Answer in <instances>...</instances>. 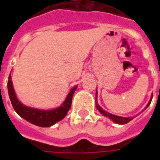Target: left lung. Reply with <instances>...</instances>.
<instances>
[{
  "label": "left lung",
  "instance_id": "1",
  "mask_svg": "<svg viewBox=\"0 0 160 160\" xmlns=\"http://www.w3.org/2000/svg\"><path fill=\"white\" fill-rule=\"evenodd\" d=\"M96 97H97V90H96ZM96 97H95V103H96V108L100 112V114H103L104 116L105 117H108L109 119H110L112 121H114L115 124H127V123H129V121H131L132 119H134V117H121V116H118V115H115V114H110L109 112L105 111L104 109L100 106V105H98L97 101H96ZM152 98H153V95H151V98H150V100L149 101L148 103V105H146L145 107V109H147L149 105H150V103H151V100H152Z\"/></svg>",
  "mask_w": 160,
  "mask_h": 160
}]
</instances>
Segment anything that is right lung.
<instances>
[{"label": "right lung", "mask_w": 160, "mask_h": 160, "mask_svg": "<svg viewBox=\"0 0 160 160\" xmlns=\"http://www.w3.org/2000/svg\"><path fill=\"white\" fill-rule=\"evenodd\" d=\"M7 88H8L9 97L11 100V105L13 106L15 111L21 118H23L26 121L30 122L36 126L51 127L54 125L55 123L64 119L65 115L67 114L68 111L70 110L71 107L73 95L77 88V85L73 87L70 90L65 100L60 107L52 109H39L36 108H31V107L23 105L21 101H19L15 93V90H14L11 74L9 75Z\"/></svg>", "instance_id": "right-lung-1"}]
</instances>
